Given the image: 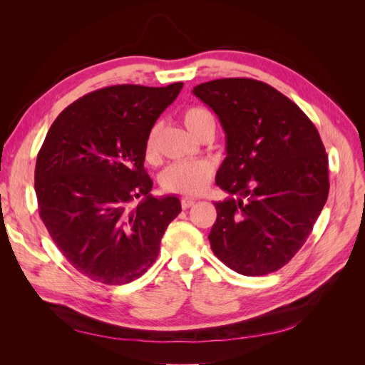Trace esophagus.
<instances>
[{
    "instance_id": "1",
    "label": "esophagus",
    "mask_w": 365,
    "mask_h": 365,
    "mask_svg": "<svg viewBox=\"0 0 365 365\" xmlns=\"http://www.w3.org/2000/svg\"><path fill=\"white\" fill-rule=\"evenodd\" d=\"M195 202H196V201L192 200V197H182V200H181V207H182L184 210H187V208L193 207Z\"/></svg>"
}]
</instances>
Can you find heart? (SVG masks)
Masks as SVG:
<instances>
[{
  "label": "heart",
  "instance_id": "1",
  "mask_svg": "<svg viewBox=\"0 0 365 365\" xmlns=\"http://www.w3.org/2000/svg\"><path fill=\"white\" fill-rule=\"evenodd\" d=\"M213 115L207 109L195 106L185 109L182 114V123L185 129L196 138L200 132L213 123ZM157 153V128H153L146 140V157L153 158ZM213 168L207 161H181L173 163L161 173V187L169 193L178 195H200L202 193L212 180Z\"/></svg>",
  "mask_w": 365,
  "mask_h": 365
}]
</instances>
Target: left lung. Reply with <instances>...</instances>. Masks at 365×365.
<instances>
[{
    "label": "left lung",
    "instance_id": "8db88e82",
    "mask_svg": "<svg viewBox=\"0 0 365 365\" xmlns=\"http://www.w3.org/2000/svg\"><path fill=\"white\" fill-rule=\"evenodd\" d=\"M217 115L227 157L216 184L208 235L215 256L233 271L280 269L311 235L327 201V153L317 128L288 97L254 79H217L192 91Z\"/></svg>",
    "mask_w": 365,
    "mask_h": 365
}]
</instances>
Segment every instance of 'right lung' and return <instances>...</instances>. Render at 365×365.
I'll return each instance as SVG.
<instances>
[{
  "instance_id": "right-lung-1",
  "label": "right lung",
  "mask_w": 365,
  "mask_h": 365,
  "mask_svg": "<svg viewBox=\"0 0 365 365\" xmlns=\"http://www.w3.org/2000/svg\"><path fill=\"white\" fill-rule=\"evenodd\" d=\"M181 90L182 82L102 88L65 108L43 140L39 216L65 259L94 282L126 284L145 274L181 213L175 195H149L145 169L149 132Z\"/></svg>"
}]
</instances>
